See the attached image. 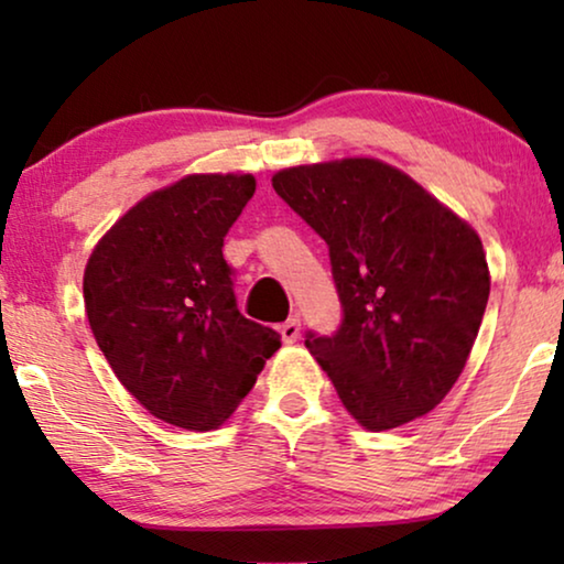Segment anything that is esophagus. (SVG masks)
I'll use <instances>...</instances> for the list:
<instances>
[{"label": "esophagus", "mask_w": 564, "mask_h": 564, "mask_svg": "<svg viewBox=\"0 0 564 564\" xmlns=\"http://www.w3.org/2000/svg\"><path fill=\"white\" fill-rule=\"evenodd\" d=\"M280 334H282L284 344H295L297 341V338H300V318H297V315H292L290 321L282 323Z\"/></svg>", "instance_id": "34e87169"}]
</instances>
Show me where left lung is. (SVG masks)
Segmentation results:
<instances>
[{
  "label": "left lung",
  "mask_w": 564,
  "mask_h": 564,
  "mask_svg": "<svg viewBox=\"0 0 564 564\" xmlns=\"http://www.w3.org/2000/svg\"><path fill=\"white\" fill-rule=\"evenodd\" d=\"M272 187L328 243L344 305L336 336L305 338L346 411L388 431L459 380L490 295L477 230L413 176L369 156L280 169Z\"/></svg>",
  "instance_id": "1"
}]
</instances>
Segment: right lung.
Segmentation results:
<instances>
[{
    "label": "right lung",
    "mask_w": 564,
    "mask_h": 564,
    "mask_svg": "<svg viewBox=\"0 0 564 564\" xmlns=\"http://www.w3.org/2000/svg\"><path fill=\"white\" fill-rule=\"evenodd\" d=\"M253 174H187L130 207L84 269V311L130 395L187 431L226 423L280 334L243 318L223 238L249 203Z\"/></svg>",
    "instance_id": "1"
}]
</instances>
